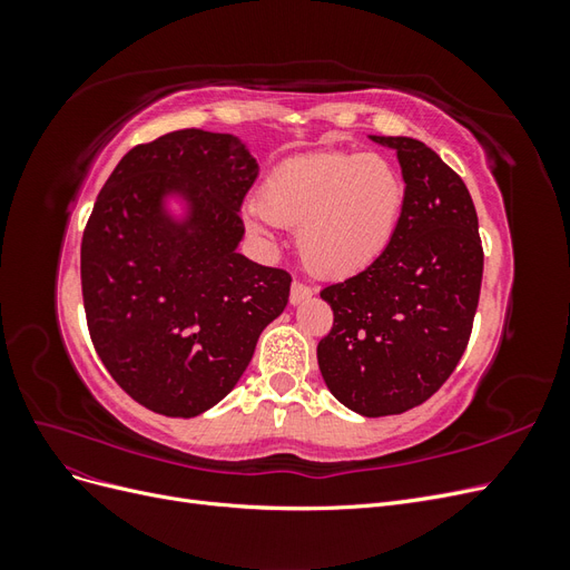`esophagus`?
<instances>
[{"instance_id": "1", "label": "esophagus", "mask_w": 570, "mask_h": 570, "mask_svg": "<svg viewBox=\"0 0 570 570\" xmlns=\"http://www.w3.org/2000/svg\"><path fill=\"white\" fill-rule=\"evenodd\" d=\"M312 295H314L312 287L295 281V283H292V287H289V304H302L306 299H312Z\"/></svg>"}]
</instances>
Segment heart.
<instances>
[{
    "label": "heart",
    "instance_id": "1",
    "mask_svg": "<svg viewBox=\"0 0 570 570\" xmlns=\"http://www.w3.org/2000/svg\"><path fill=\"white\" fill-rule=\"evenodd\" d=\"M404 204V178L381 154L318 151L275 168L245 223L258 239H271L273 223L299 226L304 264L325 278H347L387 252Z\"/></svg>",
    "mask_w": 570,
    "mask_h": 570
}]
</instances>
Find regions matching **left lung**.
I'll list each match as a JSON object with an SVG mask.
<instances>
[{
    "label": "left lung",
    "instance_id": "obj_1",
    "mask_svg": "<svg viewBox=\"0 0 570 570\" xmlns=\"http://www.w3.org/2000/svg\"><path fill=\"white\" fill-rule=\"evenodd\" d=\"M396 151L406 204L387 252L327 285L333 331L318 368L337 402L361 416H394L433 396L469 344L482 281L478 214L469 187L413 137L368 135Z\"/></svg>",
    "mask_w": 570,
    "mask_h": 570
}]
</instances>
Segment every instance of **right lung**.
<instances>
[{
    "instance_id": "right-lung-1",
    "label": "right lung",
    "mask_w": 570,
    "mask_h": 570,
    "mask_svg": "<svg viewBox=\"0 0 570 570\" xmlns=\"http://www.w3.org/2000/svg\"><path fill=\"white\" fill-rule=\"evenodd\" d=\"M256 176L239 137L187 128L130 149L95 202L80 247L90 337L154 413L216 406L287 306L289 275L237 252Z\"/></svg>"
}]
</instances>
